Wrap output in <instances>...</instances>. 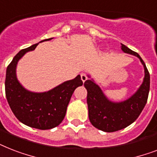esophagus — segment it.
<instances>
[{"mask_svg":"<svg viewBox=\"0 0 157 157\" xmlns=\"http://www.w3.org/2000/svg\"><path fill=\"white\" fill-rule=\"evenodd\" d=\"M81 81H83V82H85V81L87 80V76H86V74L82 72V73L81 74Z\"/></svg>","mask_w":157,"mask_h":157,"instance_id":"obj_1","label":"esophagus"}]
</instances>
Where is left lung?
Listing matches in <instances>:
<instances>
[{
	"label": "left lung",
	"instance_id": "left-lung-1",
	"mask_svg": "<svg viewBox=\"0 0 157 157\" xmlns=\"http://www.w3.org/2000/svg\"><path fill=\"white\" fill-rule=\"evenodd\" d=\"M121 50L126 54L138 57L144 65V81L139 90L126 100L119 103L110 101L100 87L93 80H87L84 86L87 90L89 119L97 129L104 132H115L129 126L139 117L148 98L150 74L145 63L138 53L121 44ZM90 77V76H88Z\"/></svg>",
	"mask_w": 157,
	"mask_h": 157
}]
</instances>
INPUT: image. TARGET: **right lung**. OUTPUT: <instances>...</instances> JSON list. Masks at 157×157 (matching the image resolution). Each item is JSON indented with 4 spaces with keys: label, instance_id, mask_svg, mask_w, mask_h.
Listing matches in <instances>:
<instances>
[{
    "label": "right lung",
    "instance_id": "right-lung-1",
    "mask_svg": "<svg viewBox=\"0 0 157 157\" xmlns=\"http://www.w3.org/2000/svg\"><path fill=\"white\" fill-rule=\"evenodd\" d=\"M38 44L20 50L7 67L6 96L12 112L19 121L35 129H50L63 121L74 90L82 86L83 82L78 75L47 92L34 93L23 87L16 76L17 63L26 53L35 50Z\"/></svg>",
    "mask_w": 157,
    "mask_h": 157
}]
</instances>
